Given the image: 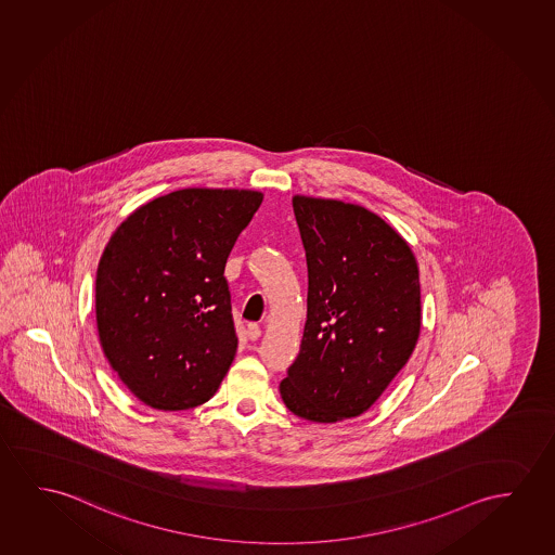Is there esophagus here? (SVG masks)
I'll use <instances>...</instances> for the list:
<instances>
[{"label":"esophagus","instance_id":"34e87169","mask_svg":"<svg viewBox=\"0 0 555 555\" xmlns=\"http://www.w3.org/2000/svg\"><path fill=\"white\" fill-rule=\"evenodd\" d=\"M261 336V326L257 323L247 324V338L249 340H257Z\"/></svg>","mask_w":555,"mask_h":555}]
</instances>
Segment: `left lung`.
I'll return each mask as SVG.
<instances>
[{
  "mask_svg": "<svg viewBox=\"0 0 555 555\" xmlns=\"http://www.w3.org/2000/svg\"><path fill=\"white\" fill-rule=\"evenodd\" d=\"M292 205L308 261V321L282 400L313 423L358 417L415 350L417 261L365 207L306 196Z\"/></svg>",
  "mask_w": 555,
  "mask_h": 555,
  "instance_id": "obj_1",
  "label": "left lung"
}]
</instances>
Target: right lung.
Here are the masks:
<instances>
[{"label":"right lung","instance_id":"add662e5","mask_svg":"<svg viewBox=\"0 0 555 555\" xmlns=\"http://www.w3.org/2000/svg\"><path fill=\"white\" fill-rule=\"evenodd\" d=\"M261 202L251 190H177L128 215L103 249L100 341L145 405L190 410L221 386L238 346L224 264Z\"/></svg>","mask_w":555,"mask_h":555}]
</instances>
